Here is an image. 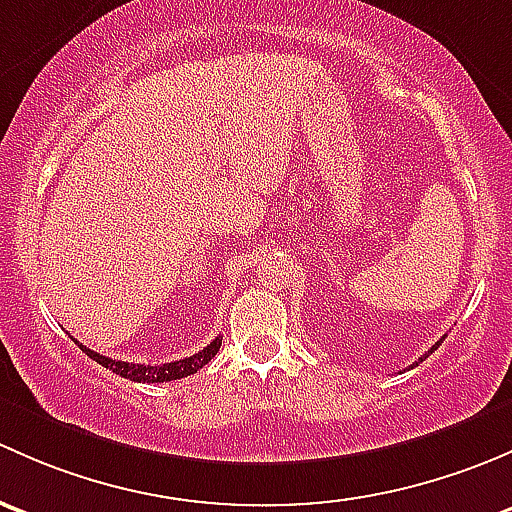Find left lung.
I'll list each match as a JSON object with an SVG mask.
<instances>
[{"label": "left lung", "instance_id": "left-lung-1", "mask_svg": "<svg viewBox=\"0 0 512 512\" xmlns=\"http://www.w3.org/2000/svg\"><path fill=\"white\" fill-rule=\"evenodd\" d=\"M439 345H441V340H439V342H436V345H434V347H431V350H436V347H439ZM421 360H424V357H421ZM421 360H419V362H421Z\"/></svg>", "mask_w": 512, "mask_h": 512}]
</instances>
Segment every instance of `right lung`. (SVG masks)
<instances>
[{
  "mask_svg": "<svg viewBox=\"0 0 512 512\" xmlns=\"http://www.w3.org/2000/svg\"><path fill=\"white\" fill-rule=\"evenodd\" d=\"M78 342V340H73ZM83 352H86L91 360H96L98 365H103L105 370H113L120 377L130 379V382H172V379H182L187 374H194L197 370H202L209 360L219 352L221 342L219 337L214 342H209L204 350H199L197 355L192 357H184V360H175V362H165V365H135V362H120V360H110V357L100 355V352L88 350L86 345L78 342Z\"/></svg>",
  "mask_w": 512,
  "mask_h": 512,
  "instance_id": "obj_1",
  "label": "right lung"
}]
</instances>
